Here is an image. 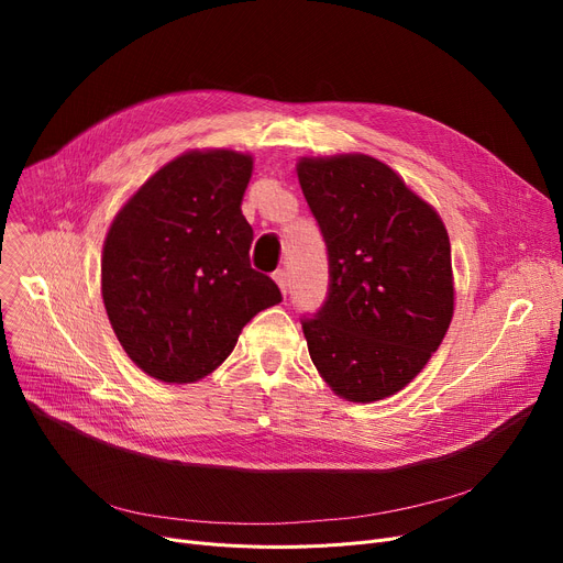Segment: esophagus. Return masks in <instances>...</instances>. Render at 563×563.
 Returning a JSON list of instances; mask_svg holds the SVG:
<instances>
[{
  "label": "esophagus",
  "mask_w": 563,
  "mask_h": 563,
  "mask_svg": "<svg viewBox=\"0 0 563 563\" xmlns=\"http://www.w3.org/2000/svg\"><path fill=\"white\" fill-rule=\"evenodd\" d=\"M274 280H276V285L280 287V291L287 294V272H285V269H276V272H274Z\"/></svg>",
  "instance_id": "esophagus-1"
}]
</instances>
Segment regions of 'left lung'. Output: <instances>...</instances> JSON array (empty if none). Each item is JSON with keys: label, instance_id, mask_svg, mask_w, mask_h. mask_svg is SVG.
Returning <instances> with one entry per match:
<instances>
[{"label": "left lung", "instance_id": "8db88e82", "mask_svg": "<svg viewBox=\"0 0 563 563\" xmlns=\"http://www.w3.org/2000/svg\"><path fill=\"white\" fill-rule=\"evenodd\" d=\"M299 183L329 251V297L301 327L321 378L349 401L399 393L454 314L438 212L369 155L303 157Z\"/></svg>", "mask_w": 563, "mask_h": 563}]
</instances>
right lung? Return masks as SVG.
Here are the masks:
<instances>
[{"instance_id": "add662e5", "label": "right lung", "mask_w": 563, "mask_h": 563, "mask_svg": "<svg viewBox=\"0 0 563 563\" xmlns=\"http://www.w3.org/2000/svg\"><path fill=\"white\" fill-rule=\"evenodd\" d=\"M251 155L191 151L162 166L115 214L102 299L128 356L164 383L212 374L260 312L283 301L251 266L242 198Z\"/></svg>"}]
</instances>
